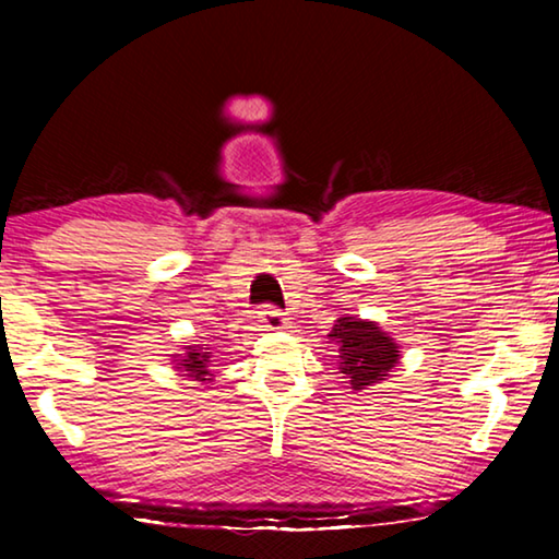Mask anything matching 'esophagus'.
<instances>
[{
    "label": "esophagus",
    "mask_w": 559,
    "mask_h": 559,
    "mask_svg": "<svg viewBox=\"0 0 559 559\" xmlns=\"http://www.w3.org/2000/svg\"><path fill=\"white\" fill-rule=\"evenodd\" d=\"M257 316H259V323H262L264 331H282V328L287 325L285 312L272 308V305H264V308H259Z\"/></svg>",
    "instance_id": "obj_1"
}]
</instances>
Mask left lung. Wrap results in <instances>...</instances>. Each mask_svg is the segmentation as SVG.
I'll list each match as a JSON object with an SVG mask.
<instances>
[{
	"instance_id": "8db88e82",
	"label": "left lung",
	"mask_w": 559,
	"mask_h": 559,
	"mask_svg": "<svg viewBox=\"0 0 559 559\" xmlns=\"http://www.w3.org/2000/svg\"><path fill=\"white\" fill-rule=\"evenodd\" d=\"M333 338L341 346V373L350 389H366L379 384L392 371L400 358L394 338L379 331L377 323L356 318H341L333 328Z\"/></svg>"
}]
</instances>
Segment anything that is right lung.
I'll list each match as a JSON object with an SVG mask.
<instances>
[{"mask_svg": "<svg viewBox=\"0 0 559 559\" xmlns=\"http://www.w3.org/2000/svg\"><path fill=\"white\" fill-rule=\"evenodd\" d=\"M182 364H178L182 371H188L186 377H190L193 381H209L205 377H211L209 369H205V361H209V354H195V348H190V354L186 358H180Z\"/></svg>", "mask_w": 559, "mask_h": 559, "instance_id": "right-lung-1", "label": "right lung"}]
</instances>
